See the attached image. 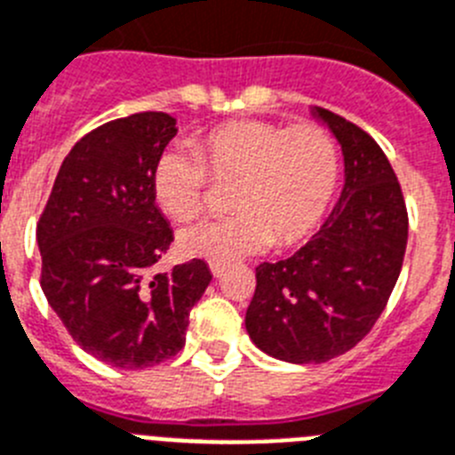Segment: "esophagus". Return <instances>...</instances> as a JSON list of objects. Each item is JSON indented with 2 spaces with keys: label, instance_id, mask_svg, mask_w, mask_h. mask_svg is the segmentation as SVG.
I'll return each instance as SVG.
<instances>
[{
  "label": "esophagus",
  "instance_id": "esophagus-1",
  "mask_svg": "<svg viewBox=\"0 0 455 455\" xmlns=\"http://www.w3.org/2000/svg\"><path fill=\"white\" fill-rule=\"evenodd\" d=\"M209 269H212V274L216 275V278H220V275L225 274V265H223V262H209Z\"/></svg>",
  "mask_w": 455,
  "mask_h": 455
}]
</instances>
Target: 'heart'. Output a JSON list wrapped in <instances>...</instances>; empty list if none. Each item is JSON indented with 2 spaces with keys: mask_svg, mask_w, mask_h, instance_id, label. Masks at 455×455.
Returning <instances> with one entry per match:
<instances>
[{
  "mask_svg": "<svg viewBox=\"0 0 455 455\" xmlns=\"http://www.w3.org/2000/svg\"><path fill=\"white\" fill-rule=\"evenodd\" d=\"M230 181L228 216H197L180 230V246L196 258L230 262L274 243L313 235L340 177L339 145L320 124L281 126L259 119L228 122L204 135L200 151L174 145L154 168V196L170 216L196 213L209 181Z\"/></svg>",
  "mask_w": 455,
  "mask_h": 455,
  "instance_id": "b5f03b06",
  "label": "heart"
}]
</instances>
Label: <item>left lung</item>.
<instances>
[{
	"instance_id": "8db88e82",
	"label": "left lung",
	"mask_w": 455,
	"mask_h": 455,
	"mask_svg": "<svg viewBox=\"0 0 455 455\" xmlns=\"http://www.w3.org/2000/svg\"><path fill=\"white\" fill-rule=\"evenodd\" d=\"M313 115L343 149V190L306 246L255 269L246 310L251 340L290 363H322L355 347L382 315L407 246V207L389 158L345 116L324 108Z\"/></svg>"
}]
</instances>
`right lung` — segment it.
<instances>
[{"label":"right lung","mask_w":455,"mask_h":455,"mask_svg":"<svg viewBox=\"0 0 455 455\" xmlns=\"http://www.w3.org/2000/svg\"><path fill=\"white\" fill-rule=\"evenodd\" d=\"M174 135L165 112L94 128L61 163L36 225L48 304L84 352L124 371L184 347L190 308L212 281L197 258L151 271L174 239L154 196V168Z\"/></svg>","instance_id":"right-lung-1"}]
</instances>
